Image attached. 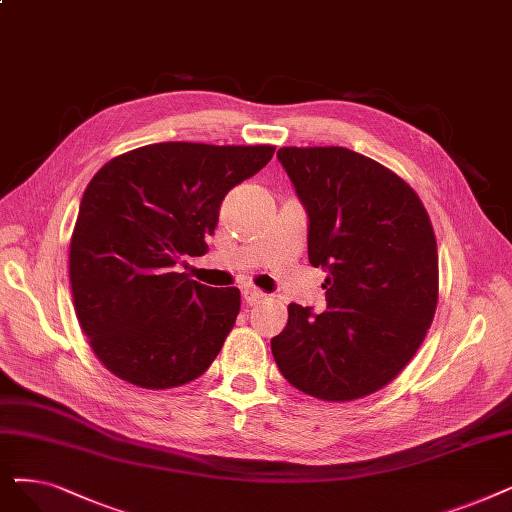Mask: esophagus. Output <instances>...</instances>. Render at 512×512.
Instances as JSON below:
<instances>
[{"instance_id": "34e87169", "label": "esophagus", "mask_w": 512, "mask_h": 512, "mask_svg": "<svg viewBox=\"0 0 512 512\" xmlns=\"http://www.w3.org/2000/svg\"><path fill=\"white\" fill-rule=\"evenodd\" d=\"M243 300H245V304L254 306V304L264 300V294L260 290H256V288H250V285H248V288H243Z\"/></svg>"}]
</instances>
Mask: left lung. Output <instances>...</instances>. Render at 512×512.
Wrapping results in <instances>:
<instances>
[{"instance_id":"left-lung-1","label":"left lung","mask_w":512,"mask_h":512,"mask_svg":"<svg viewBox=\"0 0 512 512\" xmlns=\"http://www.w3.org/2000/svg\"><path fill=\"white\" fill-rule=\"evenodd\" d=\"M309 214V262L327 269V311L288 306L271 340L283 378L323 401L380 391L420 349L439 300L431 218L407 182L344 147H283Z\"/></svg>"}]
</instances>
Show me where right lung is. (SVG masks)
I'll list each match as a JSON object with an SVG mask.
<instances>
[{
    "label": "right lung",
    "mask_w": 512,
    "mask_h": 512,
    "mask_svg": "<svg viewBox=\"0 0 512 512\" xmlns=\"http://www.w3.org/2000/svg\"><path fill=\"white\" fill-rule=\"evenodd\" d=\"M275 147L157 142L113 157L81 197L69 250L75 315L111 374L163 391L199 378L233 330L241 294L176 273L208 252L220 203Z\"/></svg>",
    "instance_id": "add662e5"
}]
</instances>
